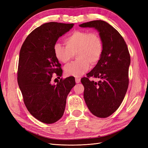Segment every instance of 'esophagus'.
Wrapping results in <instances>:
<instances>
[{
    "label": "esophagus",
    "instance_id": "esophagus-1",
    "mask_svg": "<svg viewBox=\"0 0 148 148\" xmlns=\"http://www.w3.org/2000/svg\"><path fill=\"white\" fill-rule=\"evenodd\" d=\"M80 81H81V79L79 78H75V82L77 83H79Z\"/></svg>",
    "mask_w": 148,
    "mask_h": 148
}]
</instances>
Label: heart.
Wrapping results in <instances>:
<instances>
[{
	"instance_id": "b5f03b06",
	"label": "heart",
	"mask_w": 148,
	"mask_h": 148,
	"mask_svg": "<svg viewBox=\"0 0 148 148\" xmlns=\"http://www.w3.org/2000/svg\"><path fill=\"white\" fill-rule=\"evenodd\" d=\"M66 47L57 42L53 46L56 59L62 63L67 64L76 52V60L65 67L69 76L81 77L88 70L90 64L96 65L99 61L103 52V42L100 36L96 32L76 31L65 39Z\"/></svg>"
}]
</instances>
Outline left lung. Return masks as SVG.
I'll return each instance as SVG.
<instances>
[{"instance_id":"left-lung-1","label":"left lung","mask_w":148,"mask_h":148,"mask_svg":"<svg viewBox=\"0 0 148 148\" xmlns=\"http://www.w3.org/2000/svg\"><path fill=\"white\" fill-rule=\"evenodd\" d=\"M79 26L96 29L103 42L99 61L87 74L88 77L82 78L81 82L89 110L97 117L106 118L117 110L127 92L130 56L123 37L107 22L95 20ZM90 76L100 80L98 82L90 81Z\"/></svg>"}]
</instances>
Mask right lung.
<instances>
[{"mask_svg":"<svg viewBox=\"0 0 148 148\" xmlns=\"http://www.w3.org/2000/svg\"><path fill=\"white\" fill-rule=\"evenodd\" d=\"M73 24L49 22L36 28L25 39L19 56L18 84L29 113L41 122H56L64 115L66 99L75 85L74 77L51 83L53 73L62 70L53 52L58 39Z\"/></svg>","mask_w":148,"mask_h":148,"instance_id":"1","label":"right lung"}]
</instances>
